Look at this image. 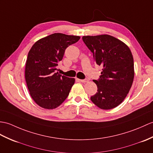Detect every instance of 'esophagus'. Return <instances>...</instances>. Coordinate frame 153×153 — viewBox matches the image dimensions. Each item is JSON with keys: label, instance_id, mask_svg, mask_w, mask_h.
Segmentation results:
<instances>
[{"label": "esophagus", "instance_id": "obj_1", "mask_svg": "<svg viewBox=\"0 0 153 153\" xmlns=\"http://www.w3.org/2000/svg\"><path fill=\"white\" fill-rule=\"evenodd\" d=\"M79 80L80 82H82V83H87L88 82V80L87 79H78Z\"/></svg>", "mask_w": 153, "mask_h": 153}]
</instances>
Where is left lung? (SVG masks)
<instances>
[{
    "mask_svg": "<svg viewBox=\"0 0 153 153\" xmlns=\"http://www.w3.org/2000/svg\"><path fill=\"white\" fill-rule=\"evenodd\" d=\"M83 41L93 53L95 62L103 67L97 84V93L91 100L102 109L114 108L129 93L134 77V59L128 46L108 34L84 36Z\"/></svg>",
    "mask_w": 153,
    "mask_h": 153,
    "instance_id": "1",
    "label": "left lung"
}]
</instances>
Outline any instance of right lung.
<instances>
[{"label":"right lung","instance_id":"add662e5","mask_svg":"<svg viewBox=\"0 0 153 153\" xmlns=\"http://www.w3.org/2000/svg\"><path fill=\"white\" fill-rule=\"evenodd\" d=\"M79 39L77 36L54 33L38 40L30 49L25 80L32 98L40 107L55 109L68 97L75 79L56 72V66L65 49Z\"/></svg>","mask_w":153,"mask_h":153}]
</instances>
